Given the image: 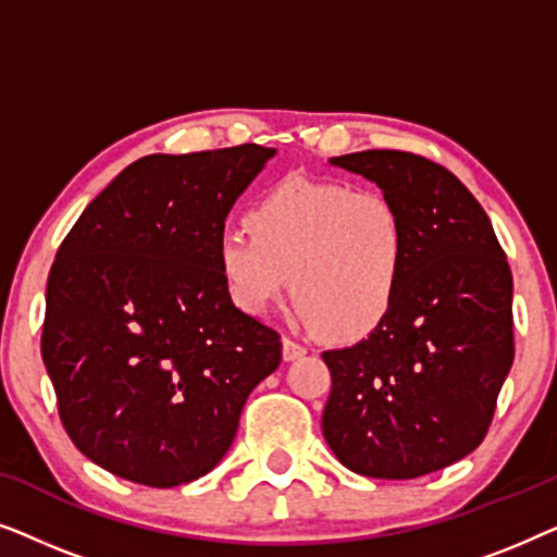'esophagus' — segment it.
I'll return each instance as SVG.
<instances>
[{
	"instance_id": "1",
	"label": "esophagus",
	"mask_w": 557,
	"mask_h": 557,
	"mask_svg": "<svg viewBox=\"0 0 557 557\" xmlns=\"http://www.w3.org/2000/svg\"><path fill=\"white\" fill-rule=\"evenodd\" d=\"M281 352H284L286 362H294V360H301V357L307 355V347L299 345V342L284 337V342H281Z\"/></svg>"
}]
</instances>
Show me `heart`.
<instances>
[{"mask_svg":"<svg viewBox=\"0 0 557 557\" xmlns=\"http://www.w3.org/2000/svg\"><path fill=\"white\" fill-rule=\"evenodd\" d=\"M225 227L218 263L233 301L265 314L292 286L304 319L330 339L375 332L398 301L408 225L383 193L292 177Z\"/></svg>","mask_w":557,"mask_h":557,"instance_id":"heart-1","label":"heart"}]
</instances>
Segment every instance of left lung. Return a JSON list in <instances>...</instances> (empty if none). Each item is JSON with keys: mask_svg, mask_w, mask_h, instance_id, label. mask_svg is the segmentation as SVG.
Masks as SVG:
<instances>
[{"mask_svg": "<svg viewBox=\"0 0 557 557\" xmlns=\"http://www.w3.org/2000/svg\"><path fill=\"white\" fill-rule=\"evenodd\" d=\"M398 205L408 263L368 339L324 352L322 431L355 474L416 479L474 451L515 360L512 271L476 197L431 159L395 149L332 157Z\"/></svg>", "mask_w": 557, "mask_h": 557, "instance_id": "left-lung-1", "label": "left lung"}]
</instances>
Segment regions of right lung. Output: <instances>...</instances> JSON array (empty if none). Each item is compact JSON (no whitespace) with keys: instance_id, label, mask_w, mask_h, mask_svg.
Wrapping results in <instances>:
<instances>
[{"instance_id":"right-lung-1","label":"right lung","mask_w":557,"mask_h":557,"mask_svg":"<svg viewBox=\"0 0 557 557\" xmlns=\"http://www.w3.org/2000/svg\"><path fill=\"white\" fill-rule=\"evenodd\" d=\"M276 149L240 144L128 164L58 248L42 360L81 454L128 482L215 469L281 337L235 307L218 238Z\"/></svg>"}]
</instances>
